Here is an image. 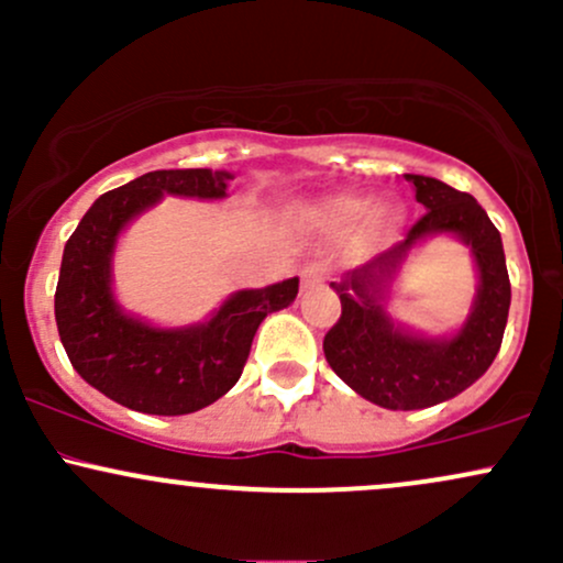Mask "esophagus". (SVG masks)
<instances>
[{
    "label": "esophagus",
    "instance_id": "obj_1",
    "mask_svg": "<svg viewBox=\"0 0 563 563\" xmlns=\"http://www.w3.org/2000/svg\"><path fill=\"white\" fill-rule=\"evenodd\" d=\"M299 275H301V286H303V288L318 286V283L325 280L328 264H322V262H309V264H303Z\"/></svg>",
    "mask_w": 563,
    "mask_h": 563
}]
</instances>
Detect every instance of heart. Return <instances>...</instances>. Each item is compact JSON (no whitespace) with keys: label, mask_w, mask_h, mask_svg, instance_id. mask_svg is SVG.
Here are the masks:
<instances>
[{"label":"heart","mask_w":563,"mask_h":563,"mask_svg":"<svg viewBox=\"0 0 563 563\" xmlns=\"http://www.w3.org/2000/svg\"><path fill=\"white\" fill-rule=\"evenodd\" d=\"M365 211H367V198L335 196L328 200L325 209H322V219H325V224L331 230H344L354 222V219L363 217ZM399 219H402V211H399L397 206H389V203L373 206V209L367 211L365 222L360 224L354 245H357L360 251H371L376 249V245L386 243L394 235V230H397Z\"/></svg>","instance_id":"heart-1"}]
</instances>
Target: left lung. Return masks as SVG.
I'll use <instances>...</instances> for the list:
<instances>
[{
	"label": "left lung",
	"mask_w": 563,
	"mask_h": 563,
	"mask_svg": "<svg viewBox=\"0 0 563 563\" xmlns=\"http://www.w3.org/2000/svg\"><path fill=\"white\" fill-rule=\"evenodd\" d=\"M416 185L426 214L407 238L365 267L352 269L331 288L341 299V318L322 339L328 365L360 397L389 410H421L468 389L493 365L503 344L510 280L500 232L468 192L434 177L405 174ZM431 231H452L475 251L483 275L477 307L464 331L450 342L412 340L397 332L377 301L384 276H390L409 245Z\"/></svg>",
	"instance_id": "obj_1"
}]
</instances>
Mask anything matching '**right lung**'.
<instances>
[{
	"label": "right lung",
	"instance_id": "right-lung-1",
	"mask_svg": "<svg viewBox=\"0 0 563 563\" xmlns=\"http://www.w3.org/2000/svg\"><path fill=\"white\" fill-rule=\"evenodd\" d=\"M230 174L147 172L106 192L84 214L63 251L55 320L76 373L113 402L151 416H185L217 402L241 378L256 328L299 294V277L241 290L206 325L158 331L126 318L111 296V251L121 228L164 192L222 198Z\"/></svg>",
	"mask_w": 563,
	"mask_h": 563
}]
</instances>
